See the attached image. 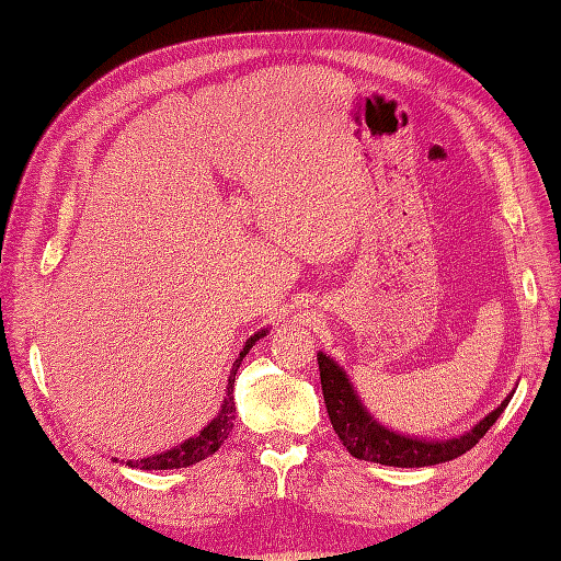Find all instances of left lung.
<instances>
[{
	"mask_svg": "<svg viewBox=\"0 0 561 561\" xmlns=\"http://www.w3.org/2000/svg\"><path fill=\"white\" fill-rule=\"evenodd\" d=\"M318 369H320V383H322V398H325L328 414L332 421V428L342 439V445L348 449L351 456L360 458V461H371L381 466H396V468H423L451 461V458L466 454L472 449L486 431L494 426L496 419L511 402L513 393L507 396L494 412L486 414L478 426L468 433L449 437V439H423L412 435H400L390 431L367 412V407L360 402L355 393L353 383L348 381L346 371L339 367L328 353H318Z\"/></svg>",
	"mask_w": 561,
	"mask_h": 561,
	"instance_id": "obj_1",
	"label": "left lung"
}]
</instances>
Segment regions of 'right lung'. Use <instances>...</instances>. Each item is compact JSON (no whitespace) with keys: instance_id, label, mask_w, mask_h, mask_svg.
I'll use <instances>...</instances> for the list:
<instances>
[{"instance_id":"add662e5","label":"right lung","mask_w":561,"mask_h":561,"mask_svg":"<svg viewBox=\"0 0 561 561\" xmlns=\"http://www.w3.org/2000/svg\"><path fill=\"white\" fill-rule=\"evenodd\" d=\"M268 328L254 332L239 358H236L233 367H231V375H229V383H227V398L222 402V407H219L217 416L208 423L206 428H203L198 435L184 439V443L180 447H173L168 451H161V454H154V456H147V458H140V461H126V466L130 468H140V470H173V468H186V466H194L198 461H203V458H208L210 454H215L219 447L225 445V439L229 437L231 428H233V419H236V404H233V379H236V371H239L241 367V360L248 355V351L254 346V342H260L262 336H266Z\"/></svg>"}]
</instances>
